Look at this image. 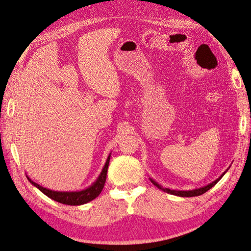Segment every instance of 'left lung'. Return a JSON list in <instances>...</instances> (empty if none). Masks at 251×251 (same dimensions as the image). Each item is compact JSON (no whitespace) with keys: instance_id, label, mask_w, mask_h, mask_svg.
<instances>
[{"instance_id":"left-lung-1","label":"left lung","mask_w":251,"mask_h":251,"mask_svg":"<svg viewBox=\"0 0 251 251\" xmlns=\"http://www.w3.org/2000/svg\"><path fill=\"white\" fill-rule=\"evenodd\" d=\"M227 171V170H226ZM226 172L224 173V174H222L219 178H217V179L215 180V181H213V182H210V183H208L207 186H205V187H202V188H199V189H194V190H188V191H180V190H171V189H169V188H162L161 187L158 182H155L153 179H151V178H150V180H151V182L153 183V185L155 186V187H158L159 189H161V190H163L164 192H168V193H170V194H173V196H177V197H182V198H190V197H198V196H201V194H203V193H205L206 191H208L209 189H211L213 188L217 182H218L221 178H222V176H224L225 174H226Z\"/></svg>"}]
</instances>
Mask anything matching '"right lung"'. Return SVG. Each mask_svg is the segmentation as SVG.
Masks as SVG:
<instances>
[{
	"instance_id": "obj_1",
	"label": "right lung",
	"mask_w": 251,
	"mask_h": 251,
	"mask_svg": "<svg viewBox=\"0 0 251 251\" xmlns=\"http://www.w3.org/2000/svg\"><path fill=\"white\" fill-rule=\"evenodd\" d=\"M109 159H110V154L108 155L106 163H105L101 174H100V176L98 177V179L94 181L90 187L87 189H83V190H81V191H71V192L53 191V190H50V189L40 186L38 183L33 181L31 178H29L27 176L26 177H27V180H29L33 186H35L37 189H40V190L44 194H45V196H47L50 199H52L53 201L62 203L65 205H82V204H86L88 202L92 201V200L99 197V194L102 192L104 185H105V181H106Z\"/></svg>"
}]
</instances>
